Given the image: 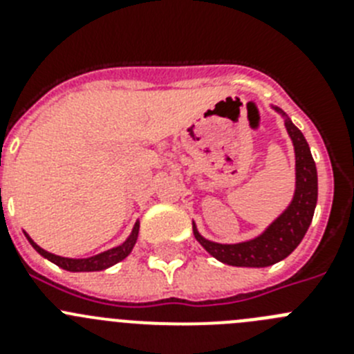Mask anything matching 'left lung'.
Wrapping results in <instances>:
<instances>
[{
	"instance_id": "left-lung-1",
	"label": "left lung",
	"mask_w": 354,
	"mask_h": 354,
	"mask_svg": "<svg viewBox=\"0 0 354 354\" xmlns=\"http://www.w3.org/2000/svg\"><path fill=\"white\" fill-rule=\"evenodd\" d=\"M271 108L283 117V124L294 145L296 187H294L292 200L286 211L264 228V232L236 245H223V243L205 239L193 223L195 239L212 257L223 264L237 266V268H266V266H273L283 261L301 243L314 218L315 204H317V168L312 158L310 147L306 143L301 131L294 126L292 120L282 109L277 106H271Z\"/></svg>"
}]
</instances>
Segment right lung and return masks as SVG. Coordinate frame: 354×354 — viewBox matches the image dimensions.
<instances>
[{
  "mask_svg": "<svg viewBox=\"0 0 354 354\" xmlns=\"http://www.w3.org/2000/svg\"><path fill=\"white\" fill-rule=\"evenodd\" d=\"M138 232H140V221H136V223H134V227H133V232L129 234V237H127V239L124 241L122 245L115 246V248H111V250H106V252H102V253H97V255H92V257H86V259L60 257V255H55V253H49V252H46L44 248H40V246L37 245L35 241L31 239V237L28 236L26 232H24V236H26V239L30 241V245L33 246V248H35L44 259L51 261L53 264L60 266L62 270H65V271H72V273H81V271L108 270V268L115 266L117 262L124 261V259H126L127 255L131 253V250L134 248V245H136V239H138Z\"/></svg>",
  "mask_w": 354,
  "mask_h": 354,
  "instance_id": "right-lung-1",
  "label": "right lung"
}]
</instances>
